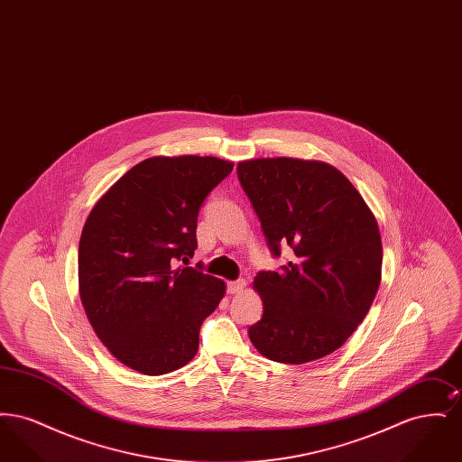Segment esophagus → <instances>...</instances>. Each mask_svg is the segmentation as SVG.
Listing matches in <instances>:
<instances>
[{
  "label": "esophagus",
  "instance_id": "34e87169",
  "mask_svg": "<svg viewBox=\"0 0 462 462\" xmlns=\"http://www.w3.org/2000/svg\"><path fill=\"white\" fill-rule=\"evenodd\" d=\"M244 287H245V281H234V282L226 284V291H228V294H237Z\"/></svg>",
  "mask_w": 462,
  "mask_h": 462
}]
</instances>
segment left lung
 Instances as JSON below:
<instances>
[{"label": "left lung", "mask_w": 462, "mask_h": 462, "mask_svg": "<svg viewBox=\"0 0 462 462\" xmlns=\"http://www.w3.org/2000/svg\"><path fill=\"white\" fill-rule=\"evenodd\" d=\"M242 189L262 221L279 272L253 287L263 317L249 339L266 358L307 364L336 352L365 319L381 282L377 221L352 181L322 161L292 157L237 164Z\"/></svg>", "instance_id": "1"}]
</instances>
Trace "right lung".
I'll return each mask as SVG.
<instances>
[{
	"mask_svg": "<svg viewBox=\"0 0 462 462\" xmlns=\"http://www.w3.org/2000/svg\"><path fill=\"white\" fill-rule=\"evenodd\" d=\"M218 157H149L89 211L79 239V296L98 339L133 371L161 375L189 364L225 282L189 263L199 208L230 175Z\"/></svg>",
	"mask_w": 462,
	"mask_h": 462,
	"instance_id": "obj_1",
	"label": "right lung"
}]
</instances>
